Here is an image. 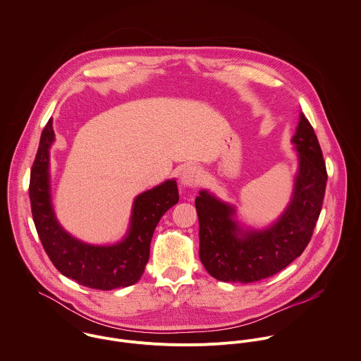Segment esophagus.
Segmentation results:
<instances>
[{
    "instance_id": "1",
    "label": "esophagus",
    "mask_w": 361,
    "mask_h": 361,
    "mask_svg": "<svg viewBox=\"0 0 361 361\" xmlns=\"http://www.w3.org/2000/svg\"><path fill=\"white\" fill-rule=\"evenodd\" d=\"M201 181V170L195 166H188L181 171L180 183L183 187L195 188Z\"/></svg>"
}]
</instances>
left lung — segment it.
I'll return each mask as SVG.
<instances>
[{"label":"left lung","mask_w":361,"mask_h":361,"mask_svg":"<svg viewBox=\"0 0 361 361\" xmlns=\"http://www.w3.org/2000/svg\"><path fill=\"white\" fill-rule=\"evenodd\" d=\"M291 144L298 167L290 202L265 228L243 226L235 207L208 190L200 191V258L211 276L221 282L251 283L269 278L302 254L321 214L326 169L314 128L300 113Z\"/></svg>","instance_id":"obj_1"}]
</instances>
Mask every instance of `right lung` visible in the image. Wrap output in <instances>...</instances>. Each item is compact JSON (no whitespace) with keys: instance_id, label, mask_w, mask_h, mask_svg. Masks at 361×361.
<instances>
[{"instance_id":"obj_1","label":"right lung","mask_w":361,"mask_h":361,"mask_svg":"<svg viewBox=\"0 0 361 361\" xmlns=\"http://www.w3.org/2000/svg\"><path fill=\"white\" fill-rule=\"evenodd\" d=\"M54 140L50 118L40 137L29 185L33 221L44 251L64 276L82 286L113 290L137 283L144 274L160 217L178 202L176 180H166L134 200L128 231L121 241L110 245L87 244L64 230L54 214L50 185V147Z\"/></svg>"}]
</instances>
